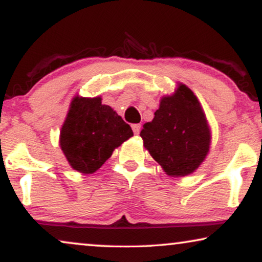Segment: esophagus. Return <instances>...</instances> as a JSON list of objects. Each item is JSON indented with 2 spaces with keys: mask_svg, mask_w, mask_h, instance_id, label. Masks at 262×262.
I'll return each instance as SVG.
<instances>
[{
  "mask_svg": "<svg viewBox=\"0 0 262 262\" xmlns=\"http://www.w3.org/2000/svg\"><path fill=\"white\" fill-rule=\"evenodd\" d=\"M132 130H134L135 135H138L139 131H141V125H139V124H134V125H132Z\"/></svg>",
  "mask_w": 262,
  "mask_h": 262,
  "instance_id": "esophagus-1",
  "label": "esophagus"
}]
</instances>
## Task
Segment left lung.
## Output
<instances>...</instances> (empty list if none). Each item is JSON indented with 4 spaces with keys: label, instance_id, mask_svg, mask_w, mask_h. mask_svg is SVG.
I'll return each instance as SVG.
<instances>
[{
    "label": "left lung",
    "instance_id": "left-lung-1",
    "mask_svg": "<svg viewBox=\"0 0 262 262\" xmlns=\"http://www.w3.org/2000/svg\"><path fill=\"white\" fill-rule=\"evenodd\" d=\"M139 136L150 155L168 175L185 177L205 160L210 148V130L202 106L185 84L174 95L164 96L151 121Z\"/></svg>",
    "mask_w": 262,
    "mask_h": 262
}]
</instances>
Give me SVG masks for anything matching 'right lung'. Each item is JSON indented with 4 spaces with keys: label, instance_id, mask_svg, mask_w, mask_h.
I'll list each match as a JSON object with an SVG mask.
<instances>
[{
    "label": "right lung",
    "instance_id": "add662e5",
    "mask_svg": "<svg viewBox=\"0 0 262 262\" xmlns=\"http://www.w3.org/2000/svg\"><path fill=\"white\" fill-rule=\"evenodd\" d=\"M134 136L130 125L101 99L75 98L60 131V148L75 170L92 174Z\"/></svg>",
    "mask_w": 262,
    "mask_h": 262
}]
</instances>
